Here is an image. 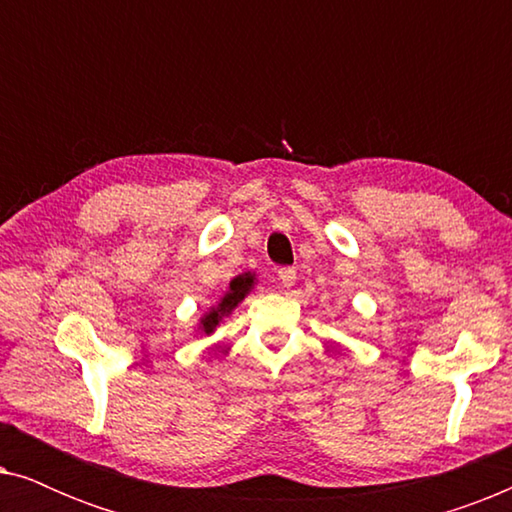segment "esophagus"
<instances>
[{
    "instance_id": "obj_1",
    "label": "esophagus",
    "mask_w": 512,
    "mask_h": 512,
    "mask_svg": "<svg viewBox=\"0 0 512 512\" xmlns=\"http://www.w3.org/2000/svg\"><path fill=\"white\" fill-rule=\"evenodd\" d=\"M296 270L293 268H282L279 270V282H282V286H286V289H291L293 284H296Z\"/></svg>"
}]
</instances>
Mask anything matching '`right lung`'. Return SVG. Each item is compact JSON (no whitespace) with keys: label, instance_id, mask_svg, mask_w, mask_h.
Here are the masks:
<instances>
[{"label":"right lung","instance_id":"1","mask_svg":"<svg viewBox=\"0 0 512 512\" xmlns=\"http://www.w3.org/2000/svg\"><path fill=\"white\" fill-rule=\"evenodd\" d=\"M256 284H258L256 272H242V275L230 279L226 291H223L221 296L216 298V303L198 319V324H195V333L212 335L216 328L223 324V319L230 317V314L235 312V307L256 289Z\"/></svg>","mask_w":512,"mask_h":512}]
</instances>
